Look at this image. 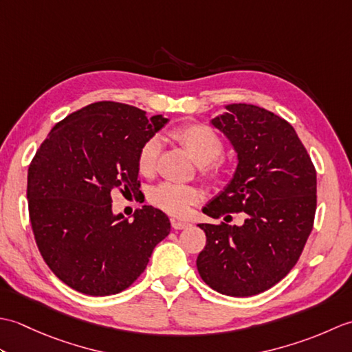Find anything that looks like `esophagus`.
Returning a JSON list of instances; mask_svg holds the SVG:
<instances>
[{
  "label": "esophagus",
  "mask_w": 352,
  "mask_h": 352,
  "mask_svg": "<svg viewBox=\"0 0 352 352\" xmlns=\"http://www.w3.org/2000/svg\"><path fill=\"white\" fill-rule=\"evenodd\" d=\"M170 226L174 230H184L186 227H189L188 222H183V221H177V219H170Z\"/></svg>",
  "instance_id": "obj_1"
}]
</instances>
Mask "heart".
Here are the masks:
<instances>
[{
    "instance_id": "1",
    "label": "heart",
    "mask_w": 352,
    "mask_h": 352,
    "mask_svg": "<svg viewBox=\"0 0 352 352\" xmlns=\"http://www.w3.org/2000/svg\"><path fill=\"white\" fill-rule=\"evenodd\" d=\"M169 136L178 142L190 157L203 168V175L210 182H218L222 177V164L213 162L223 153V140L221 134L207 124L192 122L178 125L169 131ZM160 155V140L157 138H149L140 146L138 154V169L142 175H153L157 168ZM208 166L206 167L205 164ZM198 189L192 186L175 184V183H160L149 192L151 204L159 207L168 214L183 218L190 212L192 206L199 201Z\"/></svg>"
}]
</instances>
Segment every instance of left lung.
Listing matches in <instances>:
<instances>
[{
  "instance_id": "1",
  "label": "left lung",
  "mask_w": 352,
  "mask_h": 352,
  "mask_svg": "<svg viewBox=\"0 0 352 352\" xmlns=\"http://www.w3.org/2000/svg\"><path fill=\"white\" fill-rule=\"evenodd\" d=\"M212 119L237 153L227 188L203 212L242 226L199 223L207 242L197 267L213 290L252 296L275 286L296 265L316 212V169L287 121L252 104H228Z\"/></svg>"
}]
</instances>
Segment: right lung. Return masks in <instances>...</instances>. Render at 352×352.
Wrapping results in <instances>:
<instances>
[{
	"mask_svg": "<svg viewBox=\"0 0 352 352\" xmlns=\"http://www.w3.org/2000/svg\"><path fill=\"white\" fill-rule=\"evenodd\" d=\"M168 122L129 104H89L42 142L28 168V213L45 263L57 278L91 296L130 287L155 245L169 234L168 216L153 206L130 222L111 212V192H139L138 154Z\"/></svg>",
	"mask_w": 352,
	"mask_h": 352,
	"instance_id": "right-lung-1",
	"label": "right lung"
}]
</instances>
